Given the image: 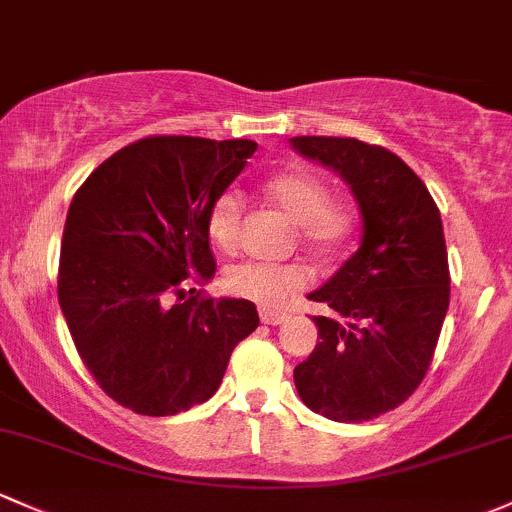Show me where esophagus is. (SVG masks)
Segmentation results:
<instances>
[{
	"mask_svg": "<svg viewBox=\"0 0 512 512\" xmlns=\"http://www.w3.org/2000/svg\"><path fill=\"white\" fill-rule=\"evenodd\" d=\"M260 319H262V324H267V326H279L287 321V314H282V311L260 309Z\"/></svg>",
	"mask_w": 512,
	"mask_h": 512,
	"instance_id": "obj_1",
	"label": "esophagus"
}]
</instances>
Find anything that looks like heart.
<instances>
[{"instance_id":"b5f03b06","label":"heart","mask_w":512,"mask_h":512,"mask_svg":"<svg viewBox=\"0 0 512 512\" xmlns=\"http://www.w3.org/2000/svg\"><path fill=\"white\" fill-rule=\"evenodd\" d=\"M265 193L284 213L301 225L304 240L316 250H333L346 240L351 220L346 211L331 203V191L324 181L309 171H282L267 179ZM242 196L235 188L218 193L208 208V235L220 250H235L240 238ZM223 284L230 294L250 299L255 304L282 306L289 294L301 292L311 284L309 267L299 262L274 265V262L245 260L228 267Z\"/></svg>"}]
</instances>
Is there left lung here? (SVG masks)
<instances>
[{
	"instance_id": "1",
	"label": "left lung",
	"mask_w": 512,
	"mask_h": 512,
	"mask_svg": "<svg viewBox=\"0 0 512 512\" xmlns=\"http://www.w3.org/2000/svg\"><path fill=\"white\" fill-rule=\"evenodd\" d=\"M306 159L351 186L363 240L309 294L333 316H314V353L294 368L309 410L333 422H368L395 410L427 375L449 309L444 228L427 186L397 154L351 137H292Z\"/></svg>"
}]
</instances>
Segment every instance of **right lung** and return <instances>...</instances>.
I'll use <instances>...</instances> for the list:
<instances>
[{
	"label": "right lung",
	"instance_id": "add662e5",
	"mask_svg": "<svg viewBox=\"0 0 512 512\" xmlns=\"http://www.w3.org/2000/svg\"><path fill=\"white\" fill-rule=\"evenodd\" d=\"M255 149L250 139L147 137L75 191L58 304L85 368L127 410L166 417L206 402L260 326L252 301L186 289L215 274L208 208Z\"/></svg>",
	"mask_w": 512,
	"mask_h": 512
}]
</instances>
